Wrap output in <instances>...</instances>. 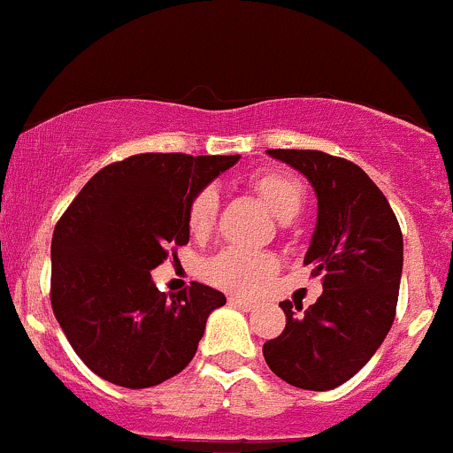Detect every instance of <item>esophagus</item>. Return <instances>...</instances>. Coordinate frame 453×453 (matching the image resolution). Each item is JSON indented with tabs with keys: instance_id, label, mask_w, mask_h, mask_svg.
Returning a JSON list of instances; mask_svg holds the SVG:
<instances>
[{
	"instance_id": "esophagus-1",
	"label": "esophagus",
	"mask_w": 453,
	"mask_h": 453,
	"mask_svg": "<svg viewBox=\"0 0 453 453\" xmlns=\"http://www.w3.org/2000/svg\"><path fill=\"white\" fill-rule=\"evenodd\" d=\"M228 303H231L233 306H240L242 311H252L257 306L255 300H248V298H244V296H237V294L228 296Z\"/></svg>"
}]
</instances>
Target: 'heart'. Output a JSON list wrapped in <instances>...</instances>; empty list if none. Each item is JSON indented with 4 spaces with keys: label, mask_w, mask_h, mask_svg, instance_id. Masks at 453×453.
Returning a JSON list of instances; mask_svg holds the SVG:
<instances>
[{
    "label": "heart",
    "mask_w": 453,
    "mask_h": 453,
    "mask_svg": "<svg viewBox=\"0 0 453 453\" xmlns=\"http://www.w3.org/2000/svg\"><path fill=\"white\" fill-rule=\"evenodd\" d=\"M250 188L259 194L265 207L280 220H289L303 209L304 189L294 174L283 170H261L248 179ZM218 216L216 188L205 186L192 194L188 203V228L194 237L209 235ZM276 270V259L267 252L244 250V248H226L203 265V274L209 283L233 291L257 289L272 272Z\"/></svg>",
    "instance_id": "1"
}]
</instances>
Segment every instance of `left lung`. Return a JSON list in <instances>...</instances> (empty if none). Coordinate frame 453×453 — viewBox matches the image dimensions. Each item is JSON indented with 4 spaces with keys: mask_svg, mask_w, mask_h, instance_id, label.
I'll return each mask as SVG.
<instances>
[{
    "mask_svg": "<svg viewBox=\"0 0 453 453\" xmlns=\"http://www.w3.org/2000/svg\"><path fill=\"white\" fill-rule=\"evenodd\" d=\"M318 194V225L304 265L324 291L304 313L280 303L285 330L264 343L267 367L306 391H330L376 354L395 319L403 240L380 188L349 159L322 150L270 149Z\"/></svg>",
    "mask_w": 453,
    "mask_h": 453,
    "instance_id": "obj_1",
    "label": "left lung"
}]
</instances>
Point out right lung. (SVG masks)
<instances>
[{
  "label": "right lung",
  "mask_w": 453,
  "mask_h": 453,
  "mask_svg": "<svg viewBox=\"0 0 453 453\" xmlns=\"http://www.w3.org/2000/svg\"><path fill=\"white\" fill-rule=\"evenodd\" d=\"M240 155L140 153L101 168L62 213L51 240V309L77 357L104 380L147 388L196 354L213 287L179 294L150 279L189 242L188 203Z\"/></svg>",
  "instance_id": "1"
}]
</instances>
